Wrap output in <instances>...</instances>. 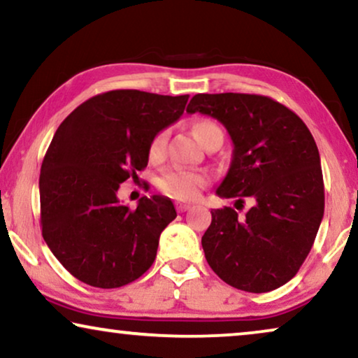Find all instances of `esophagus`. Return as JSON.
<instances>
[{
	"label": "esophagus",
	"instance_id": "34e87169",
	"mask_svg": "<svg viewBox=\"0 0 358 358\" xmlns=\"http://www.w3.org/2000/svg\"><path fill=\"white\" fill-rule=\"evenodd\" d=\"M190 208V203H185V202H178L176 203V210H178L179 213H182V212H185V210H189Z\"/></svg>",
	"mask_w": 358,
	"mask_h": 358
}]
</instances>
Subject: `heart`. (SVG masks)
<instances>
[{
    "instance_id": "heart-1",
    "label": "heart",
    "mask_w": 358,
    "mask_h": 358,
    "mask_svg": "<svg viewBox=\"0 0 358 358\" xmlns=\"http://www.w3.org/2000/svg\"><path fill=\"white\" fill-rule=\"evenodd\" d=\"M194 136L199 143L203 146L208 143L215 134L222 131L213 122L197 120L192 125ZM166 143H168V130H161L150 141L148 156L151 161H158L163 158ZM208 182L207 174L202 171H187V169H168L158 178V187L168 197L178 200L195 199Z\"/></svg>"
}]
</instances>
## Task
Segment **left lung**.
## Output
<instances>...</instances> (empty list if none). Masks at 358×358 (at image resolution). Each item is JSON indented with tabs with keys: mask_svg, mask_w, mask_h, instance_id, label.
Instances as JSON below:
<instances>
[{
	"mask_svg": "<svg viewBox=\"0 0 358 358\" xmlns=\"http://www.w3.org/2000/svg\"><path fill=\"white\" fill-rule=\"evenodd\" d=\"M189 114L222 122L234 150L217 194L252 207L212 212L202 248L212 271L238 290L285 285L310 254L324 215L320 151L300 117L272 97L241 92L195 94Z\"/></svg>",
	"mask_w": 358,
	"mask_h": 358,
	"instance_id": "left-lung-1",
	"label": "left lung"
}]
</instances>
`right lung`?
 <instances>
[{
	"mask_svg": "<svg viewBox=\"0 0 358 358\" xmlns=\"http://www.w3.org/2000/svg\"><path fill=\"white\" fill-rule=\"evenodd\" d=\"M189 94L115 90L78 106L55 131L43 158L42 236L63 267L97 288H119L151 267L159 234L178 217L163 195L131 210L117 199L148 164L153 136L182 115Z\"/></svg>",
	"mask_w": 358,
	"mask_h": 358,
	"instance_id": "add662e5",
	"label": "right lung"
}]
</instances>
